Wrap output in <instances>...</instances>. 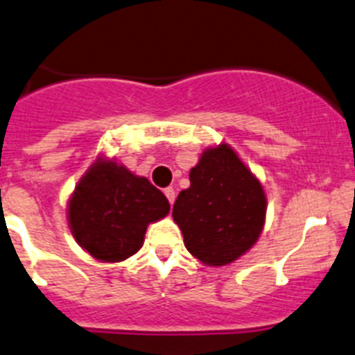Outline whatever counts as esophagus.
<instances>
[{
  "label": "esophagus",
  "mask_w": 355,
  "mask_h": 355,
  "mask_svg": "<svg viewBox=\"0 0 355 355\" xmlns=\"http://www.w3.org/2000/svg\"><path fill=\"white\" fill-rule=\"evenodd\" d=\"M164 194H166L168 201H170V205L175 203V198H177V194H175V189L173 187H166L164 189Z\"/></svg>",
  "instance_id": "34e87169"
}]
</instances>
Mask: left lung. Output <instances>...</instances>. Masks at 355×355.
I'll use <instances>...</instances> for the list:
<instances>
[{
    "mask_svg": "<svg viewBox=\"0 0 355 355\" xmlns=\"http://www.w3.org/2000/svg\"><path fill=\"white\" fill-rule=\"evenodd\" d=\"M189 180L173 205L185 248L208 266L233 263L263 231V185L227 144L207 148Z\"/></svg>",
    "mask_w": 355,
    "mask_h": 355,
    "instance_id": "left-lung-1",
    "label": "left lung"
}]
</instances>
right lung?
I'll list each match as a JSON object with an SVG mask.
<instances>
[{"label": "right lung", "mask_w": 355, "mask_h": 355, "mask_svg": "<svg viewBox=\"0 0 355 355\" xmlns=\"http://www.w3.org/2000/svg\"><path fill=\"white\" fill-rule=\"evenodd\" d=\"M168 211L166 196L147 178L99 157L69 198L68 223L94 259L119 263L140 250L148 224Z\"/></svg>", "instance_id": "obj_1"}]
</instances>
